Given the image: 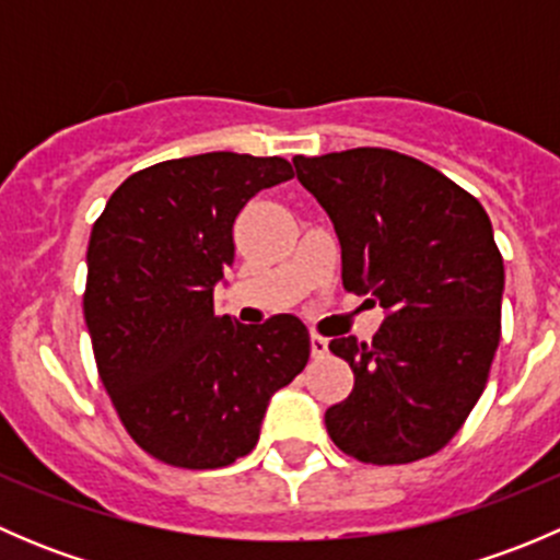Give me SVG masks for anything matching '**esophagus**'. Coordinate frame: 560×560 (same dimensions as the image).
Here are the masks:
<instances>
[{
	"label": "esophagus",
	"mask_w": 560,
	"mask_h": 560,
	"mask_svg": "<svg viewBox=\"0 0 560 560\" xmlns=\"http://www.w3.org/2000/svg\"><path fill=\"white\" fill-rule=\"evenodd\" d=\"M312 354L314 358H325L327 354V338L316 336V332H312Z\"/></svg>",
	"instance_id": "34e87169"
}]
</instances>
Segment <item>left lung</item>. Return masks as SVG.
Listing matches in <instances>:
<instances>
[{
	"mask_svg": "<svg viewBox=\"0 0 560 560\" xmlns=\"http://www.w3.org/2000/svg\"><path fill=\"white\" fill-rule=\"evenodd\" d=\"M292 162L336 228L343 290L385 308L371 341H330L354 371L349 398L325 411L332 444L374 466L439 453L488 385L501 338L504 259L488 213L398 151Z\"/></svg>",
	"mask_w": 560,
	"mask_h": 560,
	"instance_id": "left-lung-1",
	"label": "left lung"
}]
</instances>
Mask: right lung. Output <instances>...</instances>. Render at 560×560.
Here are the masks:
<instances>
[{"label":"right lung","mask_w":560,"mask_h":560,"mask_svg":"<svg viewBox=\"0 0 560 560\" xmlns=\"http://www.w3.org/2000/svg\"><path fill=\"white\" fill-rule=\"evenodd\" d=\"M292 175L281 156L167 160L129 175L94 222L83 316L100 380L135 444L167 466L222 468L252 453L270 395L306 369L298 316L213 314L235 217Z\"/></svg>","instance_id":"right-lung-1"}]
</instances>
